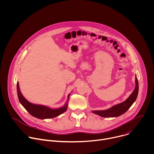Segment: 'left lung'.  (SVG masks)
<instances>
[{"instance_id":"obj_1","label":"left lung","mask_w":154,"mask_h":154,"mask_svg":"<svg viewBox=\"0 0 154 154\" xmlns=\"http://www.w3.org/2000/svg\"><path fill=\"white\" fill-rule=\"evenodd\" d=\"M138 82L136 75L135 89L132 93L130 94V96L124 102L114 105L111 108L106 109V110H96L93 111L92 112L103 118H113L119 116L124 114V113H125L136 100L137 97L138 96Z\"/></svg>"}]
</instances>
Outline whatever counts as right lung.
<instances>
[{
    "mask_svg": "<svg viewBox=\"0 0 154 154\" xmlns=\"http://www.w3.org/2000/svg\"><path fill=\"white\" fill-rule=\"evenodd\" d=\"M17 93L20 103L25 108L26 110L32 116L41 119L53 118L59 116L60 115L63 113L64 112L66 111V109L68 108V100L70 96L69 94L68 95V100L66 103H65V105L63 107L57 109H52L46 106L36 105L29 102L27 99H26V98L23 96V94H22L19 89V82H17Z\"/></svg>",
    "mask_w": 154,
    "mask_h": 154,
    "instance_id": "1",
    "label": "right lung"
}]
</instances>
